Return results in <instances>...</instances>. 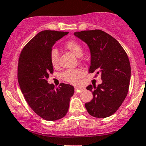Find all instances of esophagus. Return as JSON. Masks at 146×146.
<instances>
[{
	"label": "esophagus",
	"instance_id": "1",
	"mask_svg": "<svg viewBox=\"0 0 146 146\" xmlns=\"http://www.w3.org/2000/svg\"><path fill=\"white\" fill-rule=\"evenodd\" d=\"M84 90H85V88H84V87H75V91L77 92H82V91H83Z\"/></svg>",
	"mask_w": 146,
	"mask_h": 146
}]
</instances>
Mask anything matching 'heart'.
Wrapping results in <instances>:
<instances>
[{
	"mask_svg": "<svg viewBox=\"0 0 146 146\" xmlns=\"http://www.w3.org/2000/svg\"><path fill=\"white\" fill-rule=\"evenodd\" d=\"M66 48L76 56H81L83 54V48L78 42L70 40L66 44ZM50 60L53 67L59 65V53L56 49H52L50 54ZM84 71L81 69H71L64 71L61 74V78L63 80L71 84H76L80 78L83 76Z\"/></svg>",
	"mask_w": 146,
	"mask_h": 146,
	"instance_id": "heart-1",
	"label": "heart"
}]
</instances>
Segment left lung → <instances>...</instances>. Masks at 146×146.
I'll return each instance as SVG.
<instances>
[{"instance_id":"1","label":"left lung","mask_w":146,"mask_h":146,"mask_svg":"<svg viewBox=\"0 0 146 146\" xmlns=\"http://www.w3.org/2000/svg\"><path fill=\"white\" fill-rule=\"evenodd\" d=\"M74 35L88 45L91 52L89 73L101 75L100 85H90L87 90L93 99L85 106L95 117L112 115L127 96L131 79V65L126 51L114 37L103 31L95 29L74 33Z\"/></svg>"}]
</instances>
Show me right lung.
Returning a JSON list of instances; mask_svg holds the SVG:
<instances>
[{"label": "right lung", "mask_w": 146, "mask_h": 146, "mask_svg": "<svg viewBox=\"0 0 146 146\" xmlns=\"http://www.w3.org/2000/svg\"><path fill=\"white\" fill-rule=\"evenodd\" d=\"M68 32L46 30L38 33L23 48L18 59V80L24 97L33 111L48 121L66 115L74 88L60 83L58 87L48 83L53 73L50 60L52 47Z\"/></svg>", "instance_id": "1"}]
</instances>
